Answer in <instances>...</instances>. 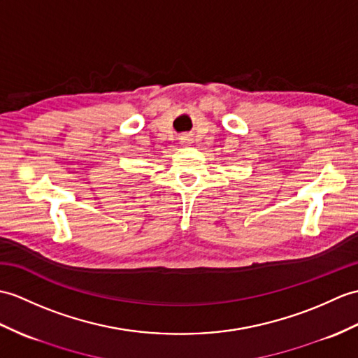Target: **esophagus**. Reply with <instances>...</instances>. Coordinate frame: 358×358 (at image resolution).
<instances>
[{"instance_id":"esophagus-1","label":"esophagus","mask_w":358,"mask_h":358,"mask_svg":"<svg viewBox=\"0 0 358 358\" xmlns=\"http://www.w3.org/2000/svg\"><path fill=\"white\" fill-rule=\"evenodd\" d=\"M190 140V136L189 134H185V136H181V141L182 143H187V141Z\"/></svg>"}]
</instances>
